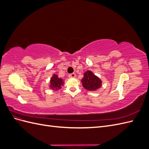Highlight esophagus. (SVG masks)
Wrapping results in <instances>:
<instances>
[{"mask_svg":"<svg viewBox=\"0 0 149 149\" xmlns=\"http://www.w3.org/2000/svg\"><path fill=\"white\" fill-rule=\"evenodd\" d=\"M68 76L70 78H74L76 76V74L75 73H71V74H70L68 75Z\"/></svg>","mask_w":149,"mask_h":149,"instance_id":"obj_1","label":"esophagus"}]
</instances>
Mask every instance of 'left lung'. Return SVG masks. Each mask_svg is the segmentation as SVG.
Segmentation results:
<instances>
[{"label":"left lung","mask_w":149,"mask_h":149,"mask_svg":"<svg viewBox=\"0 0 149 149\" xmlns=\"http://www.w3.org/2000/svg\"><path fill=\"white\" fill-rule=\"evenodd\" d=\"M83 86L88 91H96L102 86V81L91 71H87L84 73L81 80Z\"/></svg>","instance_id":"left-lung-1"}]
</instances>
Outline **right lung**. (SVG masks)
<instances>
[{
	"label": "right lung",
	"instance_id": "right-lung-1",
	"mask_svg": "<svg viewBox=\"0 0 149 149\" xmlns=\"http://www.w3.org/2000/svg\"><path fill=\"white\" fill-rule=\"evenodd\" d=\"M50 84H49V88L53 90L60 89L63 85L64 84V81L61 78H58V75L56 74H53V76L50 79Z\"/></svg>",
	"mask_w": 149,
	"mask_h": 149
}]
</instances>
